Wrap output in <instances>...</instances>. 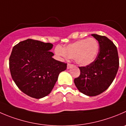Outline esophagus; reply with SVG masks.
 Here are the masks:
<instances>
[{"label": "esophagus", "instance_id": "obj_1", "mask_svg": "<svg viewBox=\"0 0 126 126\" xmlns=\"http://www.w3.org/2000/svg\"><path fill=\"white\" fill-rule=\"evenodd\" d=\"M73 64H69V63H68V64H67V69H69V68H72V67L73 66Z\"/></svg>", "mask_w": 126, "mask_h": 126}]
</instances>
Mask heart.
<instances>
[{"label": "heart", "mask_w": 126, "mask_h": 126, "mask_svg": "<svg viewBox=\"0 0 126 126\" xmlns=\"http://www.w3.org/2000/svg\"><path fill=\"white\" fill-rule=\"evenodd\" d=\"M98 50V41L95 38L90 37L69 44L63 48L58 46L55 49V53L62 58H73L80 66H87L95 60Z\"/></svg>", "instance_id": "obj_1"}]
</instances>
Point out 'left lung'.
I'll return each mask as SVG.
<instances>
[{
	"mask_svg": "<svg viewBox=\"0 0 126 126\" xmlns=\"http://www.w3.org/2000/svg\"><path fill=\"white\" fill-rule=\"evenodd\" d=\"M92 36L99 43L97 57L89 65L79 67L80 76L74 82L80 92L94 97L105 91L113 82L119 68V57L116 47L108 37Z\"/></svg>",
	"mask_w": 126,
	"mask_h": 126,
	"instance_id": "obj_1",
	"label": "left lung"
}]
</instances>
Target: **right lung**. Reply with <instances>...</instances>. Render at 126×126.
<instances>
[{"mask_svg": "<svg viewBox=\"0 0 126 126\" xmlns=\"http://www.w3.org/2000/svg\"><path fill=\"white\" fill-rule=\"evenodd\" d=\"M51 43L36 40L21 41L14 46L9 58L13 81L18 88L32 98H43L53 89L58 75L66 70V63L52 58Z\"/></svg>", "mask_w": 126, "mask_h": 126, "instance_id": "add662e5", "label": "right lung"}]
</instances>
